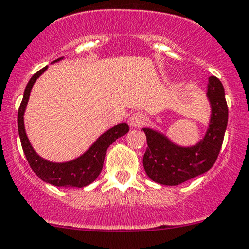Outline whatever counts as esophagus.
<instances>
[{"label": "esophagus", "instance_id": "1", "mask_svg": "<svg viewBox=\"0 0 249 249\" xmlns=\"http://www.w3.org/2000/svg\"><path fill=\"white\" fill-rule=\"evenodd\" d=\"M145 122H146V117L143 113H140V112H137V113H133L129 119L130 126L136 127V129H140V127H142L143 125L145 124Z\"/></svg>", "mask_w": 249, "mask_h": 249}]
</instances>
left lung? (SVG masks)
<instances>
[{
    "label": "left lung",
    "mask_w": 249,
    "mask_h": 249,
    "mask_svg": "<svg viewBox=\"0 0 249 249\" xmlns=\"http://www.w3.org/2000/svg\"><path fill=\"white\" fill-rule=\"evenodd\" d=\"M206 99L210 104V120L201 140L193 145H180L166 133L144 127L148 148L143 156L144 171L153 181L177 186L208 172L216 162L228 124V106L221 81L209 77Z\"/></svg>",
    "instance_id": "obj_1"
}]
</instances>
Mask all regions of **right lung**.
<instances>
[{"instance_id": "obj_1", "label": "right lung", "mask_w": 249, "mask_h": 249, "mask_svg": "<svg viewBox=\"0 0 249 249\" xmlns=\"http://www.w3.org/2000/svg\"><path fill=\"white\" fill-rule=\"evenodd\" d=\"M62 59L63 57L56 59V61H53L52 63H57L62 61ZM46 69H48V67L39 70L28 81L25 93H23V98L22 101H21L19 112H18V130H19L22 150L25 153L26 159H27L32 171L43 181L58 187H85L87 185L91 184L99 177L104 166L106 150L114 141H117L118 138L129 132V125L126 123H119L116 126L108 129L82 155H80L78 158L74 160H70V161L52 162L41 158L35 149H33L30 140H28L25 129L23 116H25L26 107H27L28 99H30L31 95V90H32L33 86H35L36 81L45 72Z\"/></svg>"}]
</instances>
